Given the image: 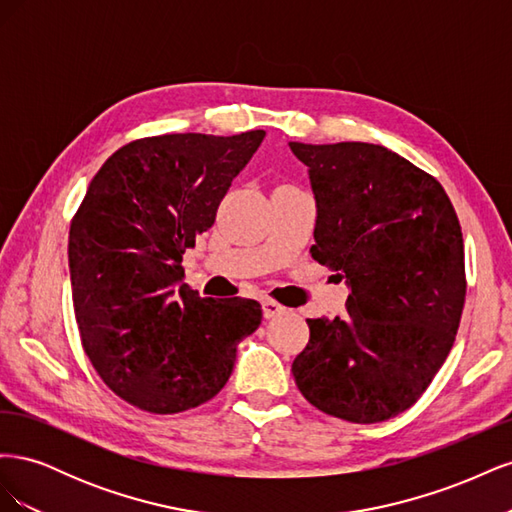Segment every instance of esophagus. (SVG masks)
I'll list each match as a JSON object with an SVG mask.
<instances>
[{
    "label": "esophagus",
    "mask_w": 512,
    "mask_h": 512,
    "mask_svg": "<svg viewBox=\"0 0 512 512\" xmlns=\"http://www.w3.org/2000/svg\"><path fill=\"white\" fill-rule=\"evenodd\" d=\"M286 312V307L282 303H277L273 299H265L262 301V314H265V318H275Z\"/></svg>",
    "instance_id": "1"
}]
</instances>
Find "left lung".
Wrapping results in <instances>:
<instances>
[{
	"instance_id": "obj_1",
	"label": "left lung",
	"mask_w": 512,
	"mask_h": 512,
	"mask_svg": "<svg viewBox=\"0 0 512 512\" xmlns=\"http://www.w3.org/2000/svg\"><path fill=\"white\" fill-rule=\"evenodd\" d=\"M290 149L318 205L312 258L346 277V314L309 318L292 376L309 404L380 423L425 393L466 303L463 237L436 177L371 143Z\"/></svg>"
}]
</instances>
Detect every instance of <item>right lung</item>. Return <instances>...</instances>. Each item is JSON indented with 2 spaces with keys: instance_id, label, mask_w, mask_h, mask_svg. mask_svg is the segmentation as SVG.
Returning <instances> with one entry per match:
<instances>
[{
  "instance_id": "add662e5",
  "label": "right lung",
  "mask_w": 512,
  "mask_h": 512,
  "mask_svg": "<svg viewBox=\"0 0 512 512\" xmlns=\"http://www.w3.org/2000/svg\"><path fill=\"white\" fill-rule=\"evenodd\" d=\"M265 130L162 134L117 149L91 179L70 224L68 260L81 344L104 384L151 414L218 395L237 344L262 309L252 299H200L181 260L215 222L232 179Z\"/></svg>"
}]
</instances>
